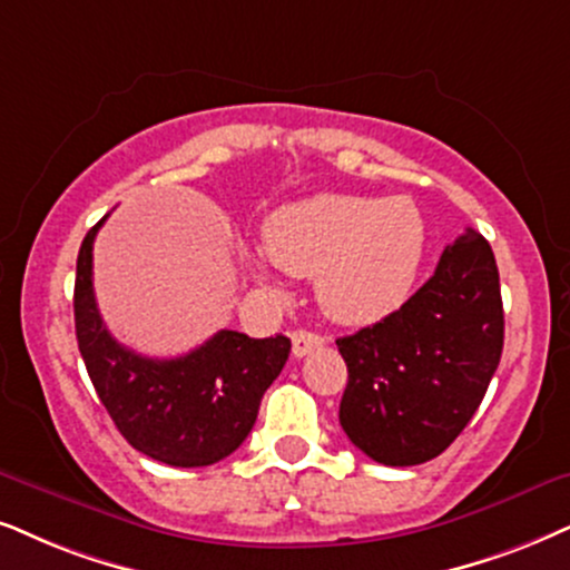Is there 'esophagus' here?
Wrapping results in <instances>:
<instances>
[{
	"label": "esophagus",
	"mask_w": 570,
	"mask_h": 570,
	"mask_svg": "<svg viewBox=\"0 0 570 570\" xmlns=\"http://www.w3.org/2000/svg\"><path fill=\"white\" fill-rule=\"evenodd\" d=\"M323 344V336L315 334V331H294L292 334V355L294 357H305L313 352L315 347H321Z\"/></svg>",
	"instance_id": "esophagus-1"
}]
</instances>
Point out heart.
I'll list each match as a JSON object with an SVG mask.
<instances>
[{
  "instance_id": "heart-1",
  "label": "heart",
  "mask_w": 570,
  "mask_h": 570,
  "mask_svg": "<svg viewBox=\"0 0 570 570\" xmlns=\"http://www.w3.org/2000/svg\"><path fill=\"white\" fill-rule=\"evenodd\" d=\"M265 252L294 276H315L331 318L376 321L413 289L426 252V220L410 197L315 194L271 215Z\"/></svg>"
}]
</instances>
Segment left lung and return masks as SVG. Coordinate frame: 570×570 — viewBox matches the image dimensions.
<instances>
[{"label": "left lung", "mask_w": 570, "mask_h": 570, "mask_svg": "<svg viewBox=\"0 0 570 570\" xmlns=\"http://www.w3.org/2000/svg\"><path fill=\"white\" fill-rule=\"evenodd\" d=\"M502 338L494 252L468 228L405 305L336 338L350 373L338 405L344 434L384 465L442 455L484 400Z\"/></svg>", "instance_id": "left-lung-1"}]
</instances>
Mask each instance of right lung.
<instances>
[{
	"mask_svg": "<svg viewBox=\"0 0 570 570\" xmlns=\"http://www.w3.org/2000/svg\"><path fill=\"white\" fill-rule=\"evenodd\" d=\"M107 215L86 234L76 263V338L97 397L134 450L176 468L228 458L255 426L261 400L289 357V336L249 338L223 328L189 355L157 360L115 342L99 315L91 249Z\"/></svg>",
	"mask_w": 570,
	"mask_h": 570,
	"instance_id": "add662e5",
	"label": "right lung"
}]
</instances>
